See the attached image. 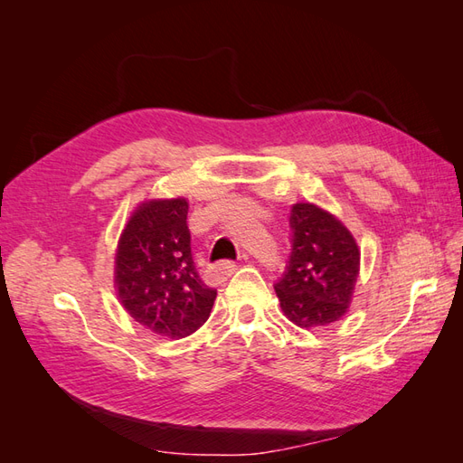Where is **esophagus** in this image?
Here are the masks:
<instances>
[{
	"mask_svg": "<svg viewBox=\"0 0 463 463\" xmlns=\"http://www.w3.org/2000/svg\"><path fill=\"white\" fill-rule=\"evenodd\" d=\"M235 270H237V262H233V260H222L210 269V272H213L216 278H228Z\"/></svg>",
	"mask_w": 463,
	"mask_h": 463,
	"instance_id": "esophagus-1",
	"label": "esophagus"
}]
</instances>
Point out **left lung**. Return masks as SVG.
<instances>
[{"instance_id":"1","label":"left lung","mask_w":463,"mask_h":463,"mask_svg":"<svg viewBox=\"0 0 463 463\" xmlns=\"http://www.w3.org/2000/svg\"><path fill=\"white\" fill-rule=\"evenodd\" d=\"M288 272L274 286L282 313L311 330L340 320L354 299L361 250L345 223L313 203L291 206Z\"/></svg>"}]
</instances>
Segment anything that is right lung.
I'll return each instance as SVG.
<instances>
[{"mask_svg":"<svg viewBox=\"0 0 463 463\" xmlns=\"http://www.w3.org/2000/svg\"><path fill=\"white\" fill-rule=\"evenodd\" d=\"M184 197L138 203L121 230L114 288L138 325L165 338H185L213 311L216 289L199 278Z\"/></svg>","mask_w":463,"mask_h":463,"instance_id":"1","label":"right lung"}]
</instances>
